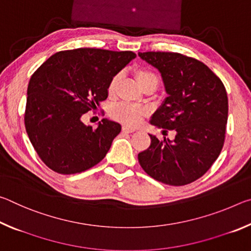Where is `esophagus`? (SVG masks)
<instances>
[{"label": "esophagus", "mask_w": 251, "mask_h": 251, "mask_svg": "<svg viewBox=\"0 0 251 251\" xmlns=\"http://www.w3.org/2000/svg\"><path fill=\"white\" fill-rule=\"evenodd\" d=\"M122 129H123V131H126V133H133V131L136 130V128H133V127H129V126H127V125L123 126Z\"/></svg>", "instance_id": "1"}]
</instances>
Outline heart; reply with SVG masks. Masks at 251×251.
<instances>
[{"label":"heart","instance_id":"1","mask_svg":"<svg viewBox=\"0 0 251 251\" xmlns=\"http://www.w3.org/2000/svg\"><path fill=\"white\" fill-rule=\"evenodd\" d=\"M135 76L143 90L146 87H152L156 90L157 85H158V77L151 70L147 69V67H139L135 71ZM118 82H120V75L113 76L112 79L109 80L107 87L109 95L115 94ZM146 113L147 110L144 107L129 103H120L113 106L112 109H110V116L114 120L124 123L128 126H136L139 124V122L146 115Z\"/></svg>","mask_w":251,"mask_h":251}]
</instances>
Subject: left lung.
<instances>
[{"label":"left lung","mask_w":251,"mask_h":251,"mask_svg":"<svg viewBox=\"0 0 251 251\" xmlns=\"http://www.w3.org/2000/svg\"><path fill=\"white\" fill-rule=\"evenodd\" d=\"M139 56L160 72L168 97L151 124L175 139L151 136V146L138 154L142 168L172 186L190 184L211 167L223 150L228 120L227 92L220 78L196 58L174 52H145Z\"/></svg>","instance_id":"obj_1"}]
</instances>
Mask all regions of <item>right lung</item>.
<instances>
[{
  "label": "right lung",
  "mask_w": 251,
  "mask_h": 251,
  "mask_svg": "<svg viewBox=\"0 0 251 251\" xmlns=\"http://www.w3.org/2000/svg\"><path fill=\"white\" fill-rule=\"evenodd\" d=\"M135 57L131 50L80 48L55 53L34 72L24 123L34 150L49 168L71 175L106 156L121 124L103 120L93 128L80 117L107 99L109 80Z\"/></svg>",
  "instance_id": "obj_1"
}]
</instances>
